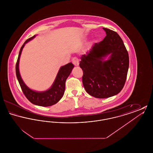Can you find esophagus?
<instances>
[{
  "mask_svg": "<svg viewBox=\"0 0 153 153\" xmlns=\"http://www.w3.org/2000/svg\"><path fill=\"white\" fill-rule=\"evenodd\" d=\"M72 62L74 66H76L79 65V60L77 57H74L72 59Z\"/></svg>",
  "mask_w": 153,
  "mask_h": 153,
  "instance_id": "1",
  "label": "esophagus"
}]
</instances>
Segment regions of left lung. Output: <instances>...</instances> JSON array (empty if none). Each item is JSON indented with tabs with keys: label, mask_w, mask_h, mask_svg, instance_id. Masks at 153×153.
<instances>
[{
	"label": "left lung",
	"mask_w": 153,
	"mask_h": 153,
	"mask_svg": "<svg viewBox=\"0 0 153 153\" xmlns=\"http://www.w3.org/2000/svg\"><path fill=\"white\" fill-rule=\"evenodd\" d=\"M106 36L96 43L87 55L80 57L82 84L88 94L108 98L123 89L129 66V57L123 40L117 32L102 28ZM110 54L109 58H104Z\"/></svg>",
	"instance_id": "obj_1"
}]
</instances>
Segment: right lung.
<instances>
[{"mask_svg": "<svg viewBox=\"0 0 153 153\" xmlns=\"http://www.w3.org/2000/svg\"><path fill=\"white\" fill-rule=\"evenodd\" d=\"M35 36L36 35L27 39L20 49L15 67L16 75L24 95L30 102L39 106H51L56 104L62 97L65 89L66 80L71 73L74 68V65L72 62H70L66 64L65 65L61 66L52 86L48 90L44 92H36L30 89L25 84L21 77L19 71V63L22 49L25 44L33 39Z\"/></svg>", "mask_w": 153, "mask_h": 153, "instance_id": "1", "label": "right lung"}]
</instances>
